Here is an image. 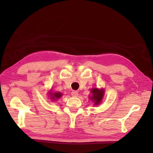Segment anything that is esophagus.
<instances>
[{
	"instance_id": "obj_1",
	"label": "esophagus",
	"mask_w": 153,
	"mask_h": 153,
	"mask_svg": "<svg viewBox=\"0 0 153 153\" xmlns=\"http://www.w3.org/2000/svg\"><path fill=\"white\" fill-rule=\"evenodd\" d=\"M71 94V96L74 97H76L78 96V92L76 91H73Z\"/></svg>"
}]
</instances>
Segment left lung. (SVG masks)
<instances>
[{"label": "left lung", "mask_w": 153, "mask_h": 153, "mask_svg": "<svg viewBox=\"0 0 153 153\" xmlns=\"http://www.w3.org/2000/svg\"><path fill=\"white\" fill-rule=\"evenodd\" d=\"M91 93H92V96L90 97L89 99L94 102V105H99L102 102L105 91L103 89H99L98 88H93L91 89Z\"/></svg>", "instance_id": "obj_1"}]
</instances>
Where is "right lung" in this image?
Segmentation results:
<instances>
[{"mask_svg":"<svg viewBox=\"0 0 153 153\" xmlns=\"http://www.w3.org/2000/svg\"><path fill=\"white\" fill-rule=\"evenodd\" d=\"M51 91H52L51 90V91L49 92L50 99L52 100H54V101H55V100H56L58 99H59L61 97V96L62 95V94L61 93H58V92L53 93V92H51Z\"/></svg>","mask_w":153,"mask_h":153,"instance_id":"add662e5","label":"right lung"}]
</instances>
